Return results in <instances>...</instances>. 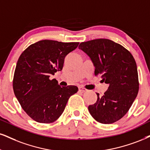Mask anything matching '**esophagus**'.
<instances>
[{"instance_id":"1","label":"esophagus","mask_w":150,"mask_h":150,"mask_svg":"<svg viewBox=\"0 0 150 150\" xmlns=\"http://www.w3.org/2000/svg\"><path fill=\"white\" fill-rule=\"evenodd\" d=\"M79 90H80V91L83 92H86L88 91V90L86 89V88H83V87H79Z\"/></svg>"}]
</instances>
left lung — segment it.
Returning <instances> with one entry per match:
<instances>
[{"label":"left lung","mask_w":150,"mask_h":150,"mask_svg":"<svg viewBox=\"0 0 150 150\" xmlns=\"http://www.w3.org/2000/svg\"><path fill=\"white\" fill-rule=\"evenodd\" d=\"M79 48L90 56L95 75L101 74L108 84L102 97L88 106L92 117L101 124H112L123 117L137 97L139 81L136 61L127 49L108 39L81 42Z\"/></svg>","instance_id":"8db88e82"}]
</instances>
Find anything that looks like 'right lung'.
I'll return each mask as SVG.
<instances>
[{"instance_id": "obj_1", "label": "right lung", "mask_w": 150, "mask_h": 150, "mask_svg": "<svg viewBox=\"0 0 150 150\" xmlns=\"http://www.w3.org/2000/svg\"><path fill=\"white\" fill-rule=\"evenodd\" d=\"M79 42L44 40L23 51L12 81L14 95L29 117L40 123H52L63 112L68 99L78 92L75 86L60 87L50 76L63 67L66 55Z\"/></svg>"}]
</instances>
